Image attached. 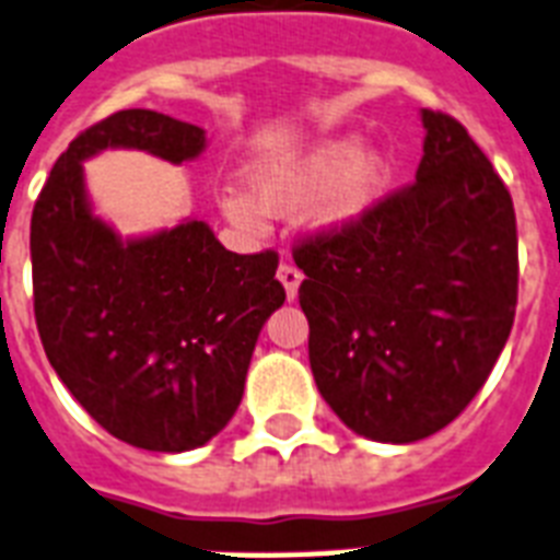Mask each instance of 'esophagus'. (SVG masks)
Returning a JSON list of instances; mask_svg holds the SVG:
<instances>
[{
  "instance_id": "1",
  "label": "esophagus",
  "mask_w": 560,
  "mask_h": 560,
  "mask_svg": "<svg viewBox=\"0 0 560 560\" xmlns=\"http://www.w3.org/2000/svg\"><path fill=\"white\" fill-rule=\"evenodd\" d=\"M279 281L284 284V290H288V299H295V293H299V284H302V270H299L295 265H290V261H281Z\"/></svg>"
}]
</instances>
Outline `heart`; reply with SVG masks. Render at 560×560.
<instances>
[{"label": "heart", "mask_w": 560, "mask_h": 560, "mask_svg": "<svg viewBox=\"0 0 560 560\" xmlns=\"http://www.w3.org/2000/svg\"><path fill=\"white\" fill-rule=\"evenodd\" d=\"M389 178V162L382 153H361L359 139H330L310 148L302 156L281 164H267L253 176V196L242 190H228L222 196V210L230 222L242 228H261L265 211L288 213L304 208L323 196L316 205V222L324 228H341L355 222L373 201L382 196Z\"/></svg>", "instance_id": "heart-1"}]
</instances>
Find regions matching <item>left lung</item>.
<instances>
[{"label": "left lung", "mask_w": 560, "mask_h": 560, "mask_svg": "<svg viewBox=\"0 0 560 560\" xmlns=\"http://www.w3.org/2000/svg\"><path fill=\"white\" fill-rule=\"evenodd\" d=\"M416 182L295 238L318 393L352 432L410 444L490 378L518 304L512 196L450 113H421Z\"/></svg>", "instance_id": "obj_1"}]
</instances>
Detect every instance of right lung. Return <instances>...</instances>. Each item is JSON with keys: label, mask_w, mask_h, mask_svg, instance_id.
Wrapping results in <instances>:
<instances>
[{"label": "right lung", "mask_w": 560, "mask_h": 560, "mask_svg": "<svg viewBox=\"0 0 560 560\" xmlns=\"http://www.w3.org/2000/svg\"><path fill=\"white\" fill-rule=\"evenodd\" d=\"M139 148L178 164L205 130L156 110L96 121L56 159L31 215L33 313L50 368L98 427L153 453L224 430L253 347L284 304L279 253L224 250L205 222L119 242L84 199L82 159Z\"/></svg>", "instance_id": "1"}]
</instances>
